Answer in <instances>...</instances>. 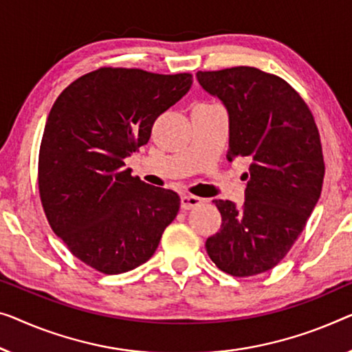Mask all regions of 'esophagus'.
<instances>
[{"mask_svg":"<svg viewBox=\"0 0 352 352\" xmlns=\"http://www.w3.org/2000/svg\"><path fill=\"white\" fill-rule=\"evenodd\" d=\"M201 204H202V199L197 196H188V194L182 196V208L183 210H191L194 207L201 206Z\"/></svg>","mask_w":352,"mask_h":352,"instance_id":"34e87169","label":"esophagus"}]
</instances>
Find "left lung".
<instances>
[{
    "mask_svg": "<svg viewBox=\"0 0 352 352\" xmlns=\"http://www.w3.org/2000/svg\"><path fill=\"white\" fill-rule=\"evenodd\" d=\"M196 77L228 110V160H251L242 206L213 201L223 223L207 239V253L229 275H258L285 258L321 196L316 123L289 83L256 67L199 71Z\"/></svg>",
    "mask_w": 352,
    "mask_h": 352,
    "instance_id": "8db88e82",
    "label": "left lung"
}]
</instances>
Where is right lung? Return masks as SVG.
<instances>
[{"label":"right lung","mask_w":352,"mask_h":352,"mask_svg":"<svg viewBox=\"0 0 352 352\" xmlns=\"http://www.w3.org/2000/svg\"><path fill=\"white\" fill-rule=\"evenodd\" d=\"M191 85V74L101 67L52 107L39 151L41 202L54 232L98 272L144 264L175 219L178 194L133 177L124 158L148 142L155 120Z\"/></svg>","instance_id":"right-lung-1"}]
</instances>
